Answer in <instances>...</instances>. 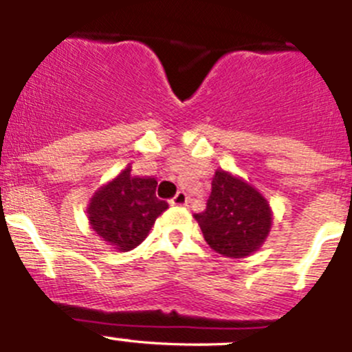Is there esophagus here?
I'll list each match as a JSON object with an SVG mask.
<instances>
[{
    "mask_svg": "<svg viewBox=\"0 0 352 352\" xmlns=\"http://www.w3.org/2000/svg\"><path fill=\"white\" fill-rule=\"evenodd\" d=\"M187 199H189V197H187V194L184 192V190H179V192L175 194V197H172V199H170V204H172V206H186Z\"/></svg>",
    "mask_w": 352,
    "mask_h": 352,
    "instance_id": "obj_1",
    "label": "esophagus"
}]
</instances>
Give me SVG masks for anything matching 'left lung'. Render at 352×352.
<instances>
[{
    "mask_svg": "<svg viewBox=\"0 0 352 352\" xmlns=\"http://www.w3.org/2000/svg\"><path fill=\"white\" fill-rule=\"evenodd\" d=\"M204 241L227 258H245L267 241L274 223L270 203L242 177L218 168L206 210L194 214Z\"/></svg>",
    "mask_w": 352,
    "mask_h": 352,
    "instance_id": "obj_1",
    "label": "left lung"
}]
</instances>
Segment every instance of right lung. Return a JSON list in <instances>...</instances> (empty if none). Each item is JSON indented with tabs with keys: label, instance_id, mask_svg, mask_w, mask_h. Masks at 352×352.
Masks as SVG:
<instances>
[{
	"label": "right lung",
	"instance_id": "1",
	"mask_svg": "<svg viewBox=\"0 0 352 352\" xmlns=\"http://www.w3.org/2000/svg\"><path fill=\"white\" fill-rule=\"evenodd\" d=\"M156 184L153 177L132 175V166L127 165L101 186L87 206V220L98 237L115 251L138 248L168 208L166 201L156 197Z\"/></svg>",
	"mask_w": 352,
	"mask_h": 352
}]
</instances>
